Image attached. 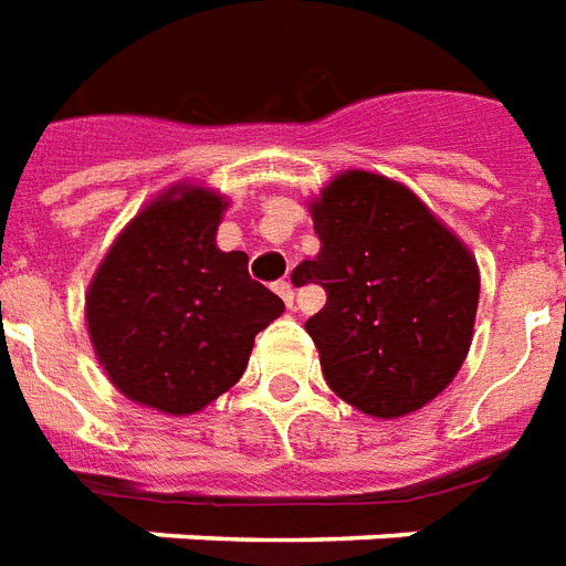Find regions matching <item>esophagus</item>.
Listing matches in <instances>:
<instances>
[{"instance_id":"34e87169","label":"esophagus","mask_w":566,"mask_h":566,"mask_svg":"<svg viewBox=\"0 0 566 566\" xmlns=\"http://www.w3.org/2000/svg\"><path fill=\"white\" fill-rule=\"evenodd\" d=\"M274 292L286 302V307H292V302H295V292H292V283H286V280H280V283H274Z\"/></svg>"}]
</instances>
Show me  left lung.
I'll list each match as a JSON object with an SVG mask.
<instances>
[{"instance_id":"obj_1","label":"left lung","mask_w":566,"mask_h":566,"mask_svg":"<svg viewBox=\"0 0 566 566\" xmlns=\"http://www.w3.org/2000/svg\"><path fill=\"white\" fill-rule=\"evenodd\" d=\"M319 252L292 283H319L304 328L347 405L392 420L432 402L472 344L479 264L430 207L387 176L347 170L311 203Z\"/></svg>"}]
</instances>
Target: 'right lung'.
<instances>
[{
  "label": "right lung",
  "instance_id": "1",
  "mask_svg": "<svg viewBox=\"0 0 566 566\" xmlns=\"http://www.w3.org/2000/svg\"><path fill=\"white\" fill-rule=\"evenodd\" d=\"M226 207L210 188H167L115 238L84 295L91 344L112 384L174 418L231 390L255 335L283 314L247 271V252L216 247Z\"/></svg>",
  "mask_w": 566,
  "mask_h": 566
}]
</instances>
